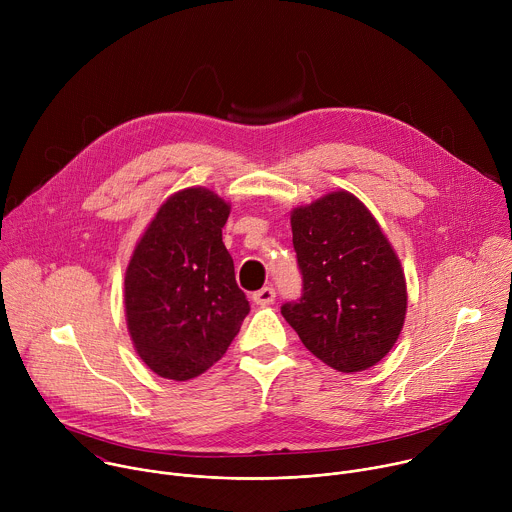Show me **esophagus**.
Here are the masks:
<instances>
[{"mask_svg": "<svg viewBox=\"0 0 512 512\" xmlns=\"http://www.w3.org/2000/svg\"><path fill=\"white\" fill-rule=\"evenodd\" d=\"M273 300H275V289L273 287H261L259 291H255V294H253V302L257 306H269V304H273Z\"/></svg>", "mask_w": 512, "mask_h": 512, "instance_id": "esophagus-1", "label": "esophagus"}]
</instances>
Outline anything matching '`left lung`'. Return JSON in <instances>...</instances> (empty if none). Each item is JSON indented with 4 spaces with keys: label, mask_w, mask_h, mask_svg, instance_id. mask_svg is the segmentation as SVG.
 <instances>
[{
    "label": "left lung",
    "mask_w": 512,
    "mask_h": 512,
    "mask_svg": "<svg viewBox=\"0 0 512 512\" xmlns=\"http://www.w3.org/2000/svg\"><path fill=\"white\" fill-rule=\"evenodd\" d=\"M289 221L304 294L281 316L328 367H375L407 314L405 273L377 218L354 194L334 190L296 206Z\"/></svg>",
    "instance_id": "1"
}]
</instances>
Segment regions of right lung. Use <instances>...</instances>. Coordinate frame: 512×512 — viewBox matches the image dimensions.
<instances>
[{"mask_svg": "<svg viewBox=\"0 0 512 512\" xmlns=\"http://www.w3.org/2000/svg\"><path fill=\"white\" fill-rule=\"evenodd\" d=\"M231 204L192 186L174 192L139 237L125 269V320L156 375L188 381L227 352L249 314L223 243Z\"/></svg>", "mask_w": 512, "mask_h": 512, "instance_id": "add662e5", "label": "right lung"}]
</instances>
